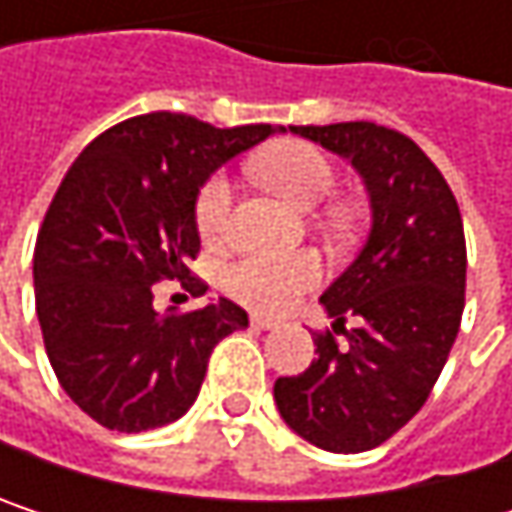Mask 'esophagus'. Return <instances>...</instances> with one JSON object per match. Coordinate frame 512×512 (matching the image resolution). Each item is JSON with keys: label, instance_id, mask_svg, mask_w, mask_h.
Instances as JSON below:
<instances>
[{"label": "esophagus", "instance_id": "1", "mask_svg": "<svg viewBox=\"0 0 512 512\" xmlns=\"http://www.w3.org/2000/svg\"><path fill=\"white\" fill-rule=\"evenodd\" d=\"M252 326H255V329H275L278 320H275V317H266V314H252Z\"/></svg>", "mask_w": 512, "mask_h": 512}]
</instances>
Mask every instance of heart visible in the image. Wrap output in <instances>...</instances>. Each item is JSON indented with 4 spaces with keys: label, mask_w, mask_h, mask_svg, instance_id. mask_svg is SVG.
I'll use <instances>...</instances> for the list:
<instances>
[{
    "label": "heart",
    "mask_w": 512,
    "mask_h": 512,
    "mask_svg": "<svg viewBox=\"0 0 512 512\" xmlns=\"http://www.w3.org/2000/svg\"><path fill=\"white\" fill-rule=\"evenodd\" d=\"M255 174L284 201L308 210L323 204L335 186L338 171L332 159L308 142H281L260 154L252 162ZM231 204L234 189L225 174H213L195 195V228L207 246H216L228 237L231 228ZM326 219L335 228L350 225L347 207H332ZM323 278V260L314 252H290V255H246L228 266L225 287L234 299L260 308L278 311L290 305L302 290L314 287Z\"/></svg>",
    "instance_id": "heart-1"
}]
</instances>
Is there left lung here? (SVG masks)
<instances>
[{"label":"left lung","mask_w":512,"mask_h":512,"mask_svg":"<svg viewBox=\"0 0 512 512\" xmlns=\"http://www.w3.org/2000/svg\"><path fill=\"white\" fill-rule=\"evenodd\" d=\"M290 130L353 159L370 192L373 231L320 296L335 332H314L317 358L299 376L275 379V403L311 445L361 454L418 415L457 341L465 308L460 204L436 162L391 127L344 121ZM338 334L348 335L344 348Z\"/></svg>","instance_id":"1"}]
</instances>
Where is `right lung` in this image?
Here are the masks:
<instances>
[{"mask_svg": "<svg viewBox=\"0 0 512 512\" xmlns=\"http://www.w3.org/2000/svg\"><path fill=\"white\" fill-rule=\"evenodd\" d=\"M272 124L219 130L183 112H148L103 130L55 189L35 243V308L52 370L100 427L142 433L198 397L213 347L249 326L240 305L159 314L154 284L207 293L195 195L225 159Z\"/></svg>", "mask_w": 512, "mask_h": 512, "instance_id": "1", "label": "right lung"}]
</instances>
